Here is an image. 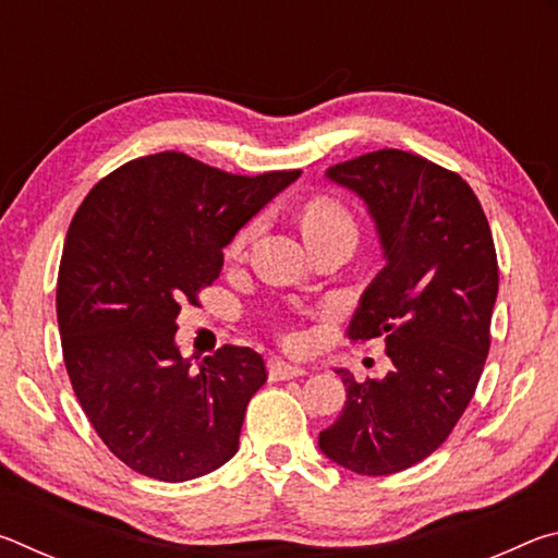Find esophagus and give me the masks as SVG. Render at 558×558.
<instances>
[{"label":"esophagus","instance_id":"34e87169","mask_svg":"<svg viewBox=\"0 0 558 558\" xmlns=\"http://www.w3.org/2000/svg\"><path fill=\"white\" fill-rule=\"evenodd\" d=\"M310 374L307 369H302L298 364H288L282 359H270L268 362V376L270 381H286V379H298V376Z\"/></svg>","mask_w":558,"mask_h":558}]
</instances>
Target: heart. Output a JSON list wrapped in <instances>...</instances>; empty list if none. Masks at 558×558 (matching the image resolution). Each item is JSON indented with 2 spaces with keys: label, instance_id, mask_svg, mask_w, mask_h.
Wrapping results in <instances>:
<instances>
[{
  "label": "heart",
  "instance_id": "heart-1",
  "mask_svg": "<svg viewBox=\"0 0 558 558\" xmlns=\"http://www.w3.org/2000/svg\"><path fill=\"white\" fill-rule=\"evenodd\" d=\"M256 221L243 226V229L233 235V241L229 245V256H239V253L245 248V243L253 239L256 233ZM302 231H305L307 241L313 239H323V235H332V233H356V226L352 214H349L347 206L337 199H329V196H317V199L310 202L302 211Z\"/></svg>",
  "mask_w": 558,
  "mask_h": 558
}]
</instances>
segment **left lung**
Returning a JSON list of instances; mask_svg holds the SVG:
<instances>
[{
  "instance_id": "8db88e82",
  "label": "left lung",
  "mask_w": 558,
  "mask_h": 558,
  "mask_svg": "<svg viewBox=\"0 0 558 558\" xmlns=\"http://www.w3.org/2000/svg\"><path fill=\"white\" fill-rule=\"evenodd\" d=\"M327 179L364 199L386 260L347 335L381 337L393 369L366 381L337 369L347 401L319 450L356 475H391L438 450L477 389L499 286L495 241L465 179L421 155L379 149Z\"/></svg>"
}]
</instances>
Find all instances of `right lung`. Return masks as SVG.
Wrapping results in <instances>:
<instances>
[{"mask_svg": "<svg viewBox=\"0 0 558 558\" xmlns=\"http://www.w3.org/2000/svg\"><path fill=\"white\" fill-rule=\"evenodd\" d=\"M298 177L229 174L159 153L100 179L75 211L56 288L65 372L100 440L140 475L184 483L239 450L266 362L226 344L192 372L177 315L199 305L226 245Z\"/></svg>", "mask_w": 558, "mask_h": 558, "instance_id": "right-lung-1", "label": "right lung"}]
</instances>
